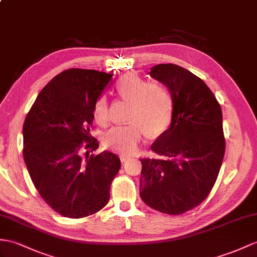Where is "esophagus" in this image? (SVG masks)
Masks as SVG:
<instances>
[{"label": "esophagus", "instance_id": "34e87169", "mask_svg": "<svg viewBox=\"0 0 257 257\" xmlns=\"http://www.w3.org/2000/svg\"><path fill=\"white\" fill-rule=\"evenodd\" d=\"M120 158H121V161H122V162H124V161H127L128 159H131V156H128V155H125V154H122V155L120 156Z\"/></svg>", "mask_w": 257, "mask_h": 257}]
</instances>
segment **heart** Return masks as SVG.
<instances>
[{"label": "heart", "mask_w": 257, "mask_h": 257, "mask_svg": "<svg viewBox=\"0 0 257 257\" xmlns=\"http://www.w3.org/2000/svg\"><path fill=\"white\" fill-rule=\"evenodd\" d=\"M116 90L121 98L131 103L127 124L110 128L103 136L108 148L118 153H133L144 134L159 135L168 127L172 115V99L165 86L128 73L117 81ZM95 121L104 125L108 121V100L100 96L93 104Z\"/></svg>", "instance_id": "heart-1"}]
</instances>
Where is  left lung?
<instances>
[{
  "label": "left lung",
  "instance_id": "8db88e82",
  "mask_svg": "<svg viewBox=\"0 0 257 257\" xmlns=\"http://www.w3.org/2000/svg\"><path fill=\"white\" fill-rule=\"evenodd\" d=\"M149 75L172 99L171 123L152 145L160 159H141L142 201L180 215L201 204L214 186L224 155L222 112L204 81L176 64H158Z\"/></svg>",
  "mask_w": 257,
  "mask_h": 257
}]
</instances>
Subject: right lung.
Returning a JSON list of instances; mask_svg holds the SVG:
<instances>
[{
	"mask_svg": "<svg viewBox=\"0 0 257 257\" xmlns=\"http://www.w3.org/2000/svg\"><path fill=\"white\" fill-rule=\"evenodd\" d=\"M112 76L81 68L60 73L40 91L24 122V160L31 181L64 217L83 218L102 209L121 168L120 158L108 150L89 155L99 146L90 135L93 104Z\"/></svg>",
	"mask_w": 257,
	"mask_h": 257,
	"instance_id": "obj_1",
	"label": "right lung"
}]
</instances>
